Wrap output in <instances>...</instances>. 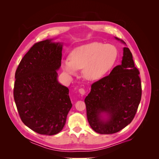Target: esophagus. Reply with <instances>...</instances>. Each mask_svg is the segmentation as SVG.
<instances>
[{
  "label": "esophagus",
  "mask_w": 159,
  "mask_h": 159,
  "mask_svg": "<svg viewBox=\"0 0 159 159\" xmlns=\"http://www.w3.org/2000/svg\"><path fill=\"white\" fill-rule=\"evenodd\" d=\"M79 92H80V93L81 94V95H85V93H86V91H85V89H84V88H80L79 89Z\"/></svg>",
  "instance_id": "esophagus-1"
}]
</instances>
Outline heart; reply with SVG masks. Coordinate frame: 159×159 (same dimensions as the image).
<instances>
[{
	"label": "heart",
	"instance_id": "1",
	"mask_svg": "<svg viewBox=\"0 0 159 159\" xmlns=\"http://www.w3.org/2000/svg\"><path fill=\"white\" fill-rule=\"evenodd\" d=\"M117 56V49L113 45L94 42L76 48L70 58L62 61V68L70 75L83 69L85 78L98 80L113 68Z\"/></svg>",
	"mask_w": 159,
	"mask_h": 159
}]
</instances>
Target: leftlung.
I'll list each match as a JSON object with an SVG mask.
<instances>
[{"label": "left lung", "instance_id": "left-lung-1", "mask_svg": "<svg viewBox=\"0 0 159 159\" xmlns=\"http://www.w3.org/2000/svg\"><path fill=\"white\" fill-rule=\"evenodd\" d=\"M139 75L131 52L125 47L121 64L91 85L90 93L84 100L88 122L93 131L99 134H113L131 123L141 99ZM102 113L107 115V120L102 118Z\"/></svg>", "mask_w": 159, "mask_h": 159}]
</instances>
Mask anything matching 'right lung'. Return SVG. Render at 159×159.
<instances>
[{
	"label": "right lung",
	"instance_id": "1",
	"mask_svg": "<svg viewBox=\"0 0 159 159\" xmlns=\"http://www.w3.org/2000/svg\"><path fill=\"white\" fill-rule=\"evenodd\" d=\"M62 45L37 42L23 57L15 73L14 99L22 121L38 134L53 135L64 128L72 107L69 89L57 81Z\"/></svg>",
	"mask_w": 159,
	"mask_h": 159
}]
</instances>
